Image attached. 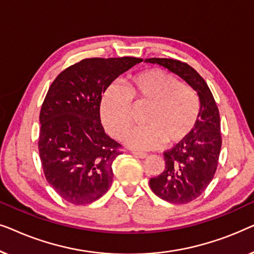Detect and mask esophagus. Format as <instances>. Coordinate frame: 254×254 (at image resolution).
<instances>
[{
	"mask_svg": "<svg viewBox=\"0 0 254 254\" xmlns=\"http://www.w3.org/2000/svg\"><path fill=\"white\" fill-rule=\"evenodd\" d=\"M133 155L135 156V157H138L141 159H143L148 156V154H145V152H138V151H133Z\"/></svg>",
	"mask_w": 254,
	"mask_h": 254,
	"instance_id": "obj_1",
	"label": "esophagus"
}]
</instances>
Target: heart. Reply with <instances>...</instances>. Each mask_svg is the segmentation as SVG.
Instances as JSON below:
<instances>
[{"instance_id":"heart-1","label":"heart","mask_w":254,"mask_h":254,"mask_svg":"<svg viewBox=\"0 0 254 254\" xmlns=\"http://www.w3.org/2000/svg\"><path fill=\"white\" fill-rule=\"evenodd\" d=\"M145 106V126L125 135L128 147L155 149L165 142L179 143L192 133L199 119L200 99L196 92L162 69H149L131 76L126 86L110 85L100 99V118L116 137H121L133 123V107Z\"/></svg>"}]
</instances>
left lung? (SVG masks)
I'll return each instance as SVG.
<instances>
[{"label":"left lung","instance_id":"left-lung-1","mask_svg":"<svg viewBox=\"0 0 254 254\" xmlns=\"http://www.w3.org/2000/svg\"><path fill=\"white\" fill-rule=\"evenodd\" d=\"M145 62L169 69L199 96V119L192 133L164 152V171L149 182L152 192L161 199L177 204L190 202L204 192L217 169L222 145L217 105L204 79L185 62L159 58L145 59Z\"/></svg>","mask_w":254,"mask_h":254}]
</instances>
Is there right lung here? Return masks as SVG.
I'll use <instances>...</instances> for the list:
<instances>
[{"instance_id": "right-lung-1", "label": "right lung", "mask_w": 254, "mask_h": 254, "mask_svg": "<svg viewBox=\"0 0 254 254\" xmlns=\"http://www.w3.org/2000/svg\"><path fill=\"white\" fill-rule=\"evenodd\" d=\"M141 61L84 59L60 72L48 89L38 148L48 184L68 202L91 203L109 190L112 164L123 152L104 130L100 99L118 76Z\"/></svg>"}]
</instances>
